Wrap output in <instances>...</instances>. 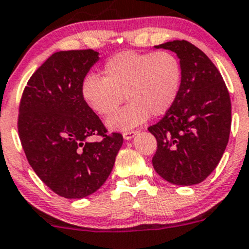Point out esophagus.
I'll return each instance as SVG.
<instances>
[{"instance_id":"esophagus-1","label":"esophagus","mask_w":249,"mask_h":249,"mask_svg":"<svg viewBox=\"0 0 249 249\" xmlns=\"http://www.w3.org/2000/svg\"><path fill=\"white\" fill-rule=\"evenodd\" d=\"M135 135H137V130H127V132H124V138L125 140L132 139Z\"/></svg>"}]
</instances>
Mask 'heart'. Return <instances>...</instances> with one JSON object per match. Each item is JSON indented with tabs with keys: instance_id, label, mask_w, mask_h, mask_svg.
<instances>
[{
	"instance_id": "b5f03b06",
	"label": "heart",
	"mask_w": 249,
	"mask_h": 249,
	"mask_svg": "<svg viewBox=\"0 0 249 249\" xmlns=\"http://www.w3.org/2000/svg\"><path fill=\"white\" fill-rule=\"evenodd\" d=\"M102 73L103 78L96 74L84 76L80 94L87 107L99 116L112 114L124 94L129 103L107 121L114 130L137 127L150 114L153 117L166 114L180 94L183 78L178 57L165 50L120 51L107 58Z\"/></svg>"
}]
</instances>
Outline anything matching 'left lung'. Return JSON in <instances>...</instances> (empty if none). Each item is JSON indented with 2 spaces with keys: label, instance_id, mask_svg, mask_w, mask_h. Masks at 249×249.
<instances>
[{
  "label": "left lung",
  "instance_id": "obj_1",
  "mask_svg": "<svg viewBox=\"0 0 249 249\" xmlns=\"http://www.w3.org/2000/svg\"><path fill=\"white\" fill-rule=\"evenodd\" d=\"M156 48L176 53L183 78L175 104L148 127L157 140L153 168L170 183H200L218 165L229 142V91L213 62L192 43L173 40Z\"/></svg>",
  "mask_w": 249,
  "mask_h": 249
}]
</instances>
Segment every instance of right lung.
<instances>
[{
    "mask_svg": "<svg viewBox=\"0 0 249 249\" xmlns=\"http://www.w3.org/2000/svg\"><path fill=\"white\" fill-rule=\"evenodd\" d=\"M98 58L92 49L53 53L32 74L20 101L18 132L27 160L51 191L67 199L101 188L124 142L120 133L107 134L81 98V81ZM91 136L102 140L87 142Z\"/></svg>",
    "mask_w": 249,
    "mask_h": 249,
    "instance_id": "add662e5",
    "label": "right lung"
}]
</instances>
